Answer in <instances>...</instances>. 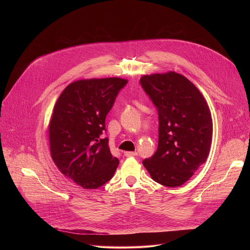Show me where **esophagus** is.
<instances>
[{
    "mask_svg": "<svg viewBox=\"0 0 250 250\" xmlns=\"http://www.w3.org/2000/svg\"><path fill=\"white\" fill-rule=\"evenodd\" d=\"M124 155H125V157L136 156V155H137V152H136V151H125V152H124Z\"/></svg>",
    "mask_w": 250,
    "mask_h": 250,
    "instance_id": "34e87169",
    "label": "esophagus"
}]
</instances>
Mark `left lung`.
<instances>
[{"mask_svg": "<svg viewBox=\"0 0 250 250\" xmlns=\"http://www.w3.org/2000/svg\"><path fill=\"white\" fill-rule=\"evenodd\" d=\"M140 84L159 118L157 150L142 163L155 182L181 186L209 153L212 120L208 105L190 80L173 71L144 75Z\"/></svg>", "mask_w": 250, "mask_h": 250, "instance_id": "left-lung-1", "label": "left lung"}]
</instances>
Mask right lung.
Instances as JSON below:
<instances>
[{
	"label": "right lung",
	"instance_id": "1",
	"mask_svg": "<svg viewBox=\"0 0 250 250\" xmlns=\"http://www.w3.org/2000/svg\"><path fill=\"white\" fill-rule=\"evenodd\" d=\"M127 80L84 79L59 96L49 122L51 158L62 174L84 189H97L114 176L119 159L110 151L105 117Z\"/></svg>",
	"mask_w": 250,
	"mask_h": 250
}]
</instances>
